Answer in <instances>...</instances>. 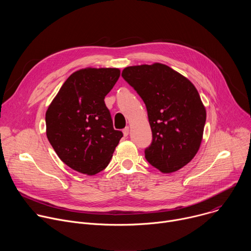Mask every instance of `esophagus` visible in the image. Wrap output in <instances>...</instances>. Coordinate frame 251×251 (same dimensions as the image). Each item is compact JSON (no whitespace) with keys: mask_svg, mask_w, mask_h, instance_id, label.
Masks as SVG:
<instances>
[{"mask_svg":"<svg viewBox=\"0 0 251 251\" xmlns=\"http://www.w3.org/2000/svg\"><path fill=\"white\" fill-rule=\"evenodd\" d=\"M123 134H124L125 137H127V136L129 135V127H125V128L123 129Z\"/></svg>","mask_w":251,"mask_h":251,"instance_id":"34e87169","label":"esophagus"}]
</instances>
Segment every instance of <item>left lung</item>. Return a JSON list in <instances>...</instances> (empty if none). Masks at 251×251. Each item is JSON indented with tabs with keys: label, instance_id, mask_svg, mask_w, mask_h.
Masks as SVG:
<instances>
[{
	"label": "left lung",
	"instance_id": "1",
	"mask_svg": "<svg viewBox=\"0 0 251 251\" xmlns=\"http://www.w3.org/2000/svg\"><path fill=\"white\" fill-rule=\"evenodd\" d=\"M122 77L146 105L153 137L146 160L166 174L186 166L199 151L206 118L194 84L162 63L126 67Z\"/></svg>",
	"mask_w": 251,
	"mask_h": 251
}]
</instances>
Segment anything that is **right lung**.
<instances>
[{
  "mask_svg": "<svg viewBox=\"0 0 251 251\" xmlns=\"http://www.w3.org/2000/svg\"><path fill=\"white\" fill-rule=\"evenodd\" d=\"M120 76L117 68H84L71 75L46 113L47 136L59 159L81 174L108 166L120 139L104 98Z\"/></svg>",
  "mask_w": 251,
  "mask_h": 251,
  "instance_id": "obj_1",
  "label": "right lung"
}]
</instances>
